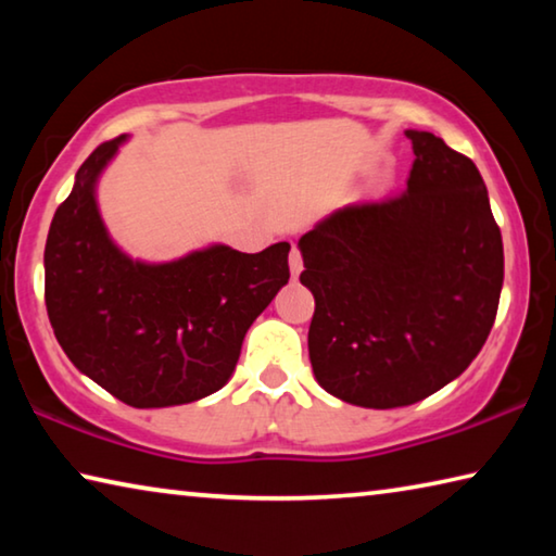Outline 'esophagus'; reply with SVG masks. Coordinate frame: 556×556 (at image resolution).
Listing matches in <instances>:
<instances>
[{
    "mask_svg": "<svg viewBox=\"0 0 556 556\" xmlns=\"http://www.w3.org/2000/svg\"><path fill=\"white\" fill-rule=\"evenodd\" d=\"M289 269L294 279L301 275V269H304V260H301V252L296 248H291V252H289Z\"/></svg>",
    "mask_w": 556,
    "mask_h": 556,
    "instance_id": "esophagus-1",
    "label": "esophagus"
}]
</instances>
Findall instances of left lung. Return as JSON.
Returning <instances> with one entry per match:
<instances>
[{
    "label": "left lung",
    "instance_id": "1",
    "mask_svg": "<svg viewBox=\"0 0 556 556\" xmlns=\"http://www.w3.org/2000/svg\"><path fill=\"white\" fill-rule=\"evenodd\" d=\"M404 135V193L338 208L299 240L316 380L368 409L407 407L456 380L503 289V238L476 164L431 131Z\"/></svg>",
    "mask_w": 556,
    "mask_h": 556
}]
</instances>
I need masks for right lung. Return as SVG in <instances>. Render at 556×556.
I'll return each instance as SVG.
<instances>
[{
  "label": "right lung",
  "mask_w": 556,
  "mask_h": 556,
  "mask_svg": "<svg viewBox=\"0 0 556 556\" xmlns=\"http://www.w3.org/2000/svg\"><path fill=\"white\" fill-rule=\"evenodd\" d=\"M127 142L75 174L46 240V312L63 353L129 407L208 397L232 378L244 333L289 281V242L257 255L208 244L172 262L131 260L102 223L98 181Z\"/></svg>",
  "instance_id": "1"
}]
</instances>
